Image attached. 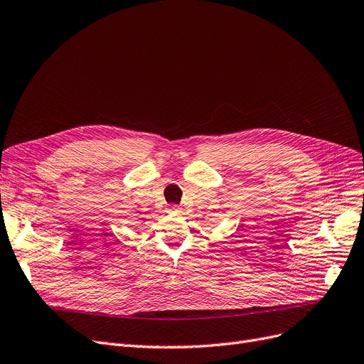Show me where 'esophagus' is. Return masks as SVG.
<instances>
[{"instance_id": "34e87169", "label": "esophagus", "mask_w": 364, "mask_h": 364, "mask_svg": "<svg viewBox=\"0 0 364 364\" xmlns=\"http://www.w3.org/2000/svg\"><path fill=\"white\" fill-rule=\"evenodd\" d=\"M180 205H177V204H172V205H169L168 207V213L169 215H178L180 213Z\"/></svg>"}]
</instances>
